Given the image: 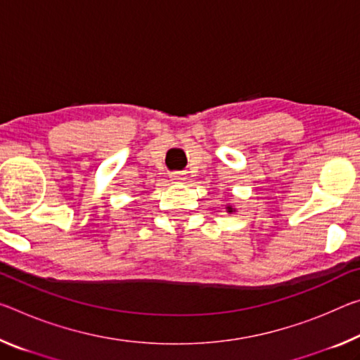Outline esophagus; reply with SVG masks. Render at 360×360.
<instances>
[{
  "label": "esophagus",
  "mask_w": 360,
  "mask_h": 360,
  "mask_svg": "<svg viewBox=\"0 0 360 360\" xmlns=\"http://www.w3.org/2000/svg\"><path fill=\"white\" fill-rule=\"evenodd\" d=\"M169 178H171V181H174V182H181V181L186 179V174L181 173V171H174V173L169 174Z\"/></svg>",
  "instance_id": "obj_1"
}]
</instances>
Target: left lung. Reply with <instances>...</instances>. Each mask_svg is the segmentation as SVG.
<instances>
[{
  "instance_id": "left-lung-1",
  "label": "left lung",
  "mask_w": 360,
  "mask_h": 360,
  "mask_svg": "<svg viewBox=\"0 0 360 360\" xmlns=\"http://www.w3.org/2000/svg\"><path fill=\"white\" fill-rule=\"evenodd\" d=\"M227 211H229V213H232L233 208H232V207H227Z\"/></svg>"
}]
</instances>
